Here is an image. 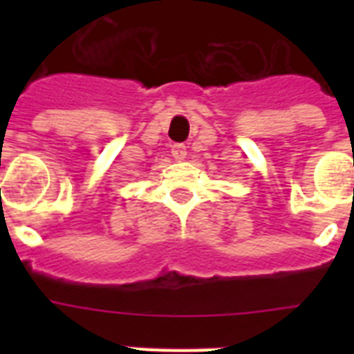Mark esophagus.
<instances>
[{
	"mask_svg": "<svg viewBox=\"0 0 354 354\" xmlns=\"http://www.w3.org/2000/svg\"><path fill=\"white\" fill-rule=\"evenodd\" d=\"M172 156H174V160H178V161L185 160V156H187V149H185V145H182V143L172 145Z\"/></svg>",
	"mask_w": 354,
	"mask_h": 354,
	"instance_id": "obj_1",
	"label": "esophagus"
}]
</instances>
